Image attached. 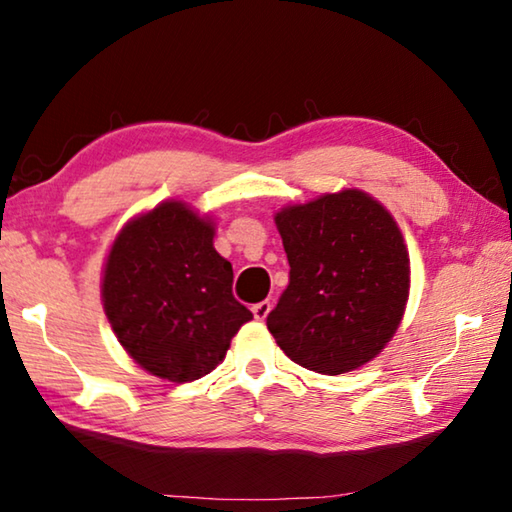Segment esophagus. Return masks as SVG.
<instances>
[{"label":"esophagus","instance_id":"34e87169","mask_svg":"<svg viewBox=\"0 0 512 512\" xmlns=\"http://www.w3.org/2000/svg\"><path fill=\"white\" fill-rule=\"evenodd\" d=\"M271 300H262V302H257V305H253V316L257 318V320H264L266 316H268V311H271Z\"/></svg>","mask_w":512,"mask_h":512}]
</instances>
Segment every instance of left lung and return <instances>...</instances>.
<instances>
[{"label":"left lung","mask_w":512,"mask_h":512,"mask_svg":"<svg viewBox=\"0 0 512 512\" xmlns=\"http://www.w3.org/2000/svg\"><path fill=\"white\" fill-rule=\"evenodd\" d=\"M289 284L268 332L302 368L341 375L375 359L409 298V255L393 216L345 189L275 216Z\"/></svg>","instance_id":"1"}]
</instances>
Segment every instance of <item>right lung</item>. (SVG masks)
<instances>
[{
  "label": "right lung",
  "mask_w": 512,
  "mask_h": 512,
  "mask_svg": "<svg viewBox=\"0 0 512 512\" xmlns=\"http://www.w3.org/2000/svg\"><path fill=\"white\" fill-rule=\"evenodd\" d=\"M210 221L162 203L121 230L103 273V309L151 375L185 384L212 372L253 314L232 296V266Z\"/></svg>",
  "instance_id": "1"
}]
</instances>
